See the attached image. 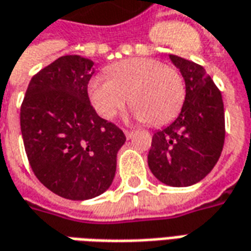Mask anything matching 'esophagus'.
Masks as SVG:
<instances>
[{
  "label": "esophagus",
  "mask_w": 251,
  "mask_h": 251,
  "mask_svg": "<svg viewBox=\"0 0 251 251\" xmlns=\"http://www.w3.org/2000/svg\"><path fill=\"white\" fill-rule=\"evenodd\" d=\"M133 134H134V133H133L131 130H125V136H126V138H127V140L133 137Z\"/></svg>",
  "instance_id": "obj_1"
}]
</instances>
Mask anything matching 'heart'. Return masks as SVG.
Wrapping results in <instances>:
<instances>
[{
    "label": "heart",
    "instance_id": "1",
    "mask_svg": "<svg viewBox=\"0 0 251 251\" xmlns=\"http://www.w3.org/2000/svg\"><path fill=\"white\" fill-rule=\"evenodd\" d=\"M107 76L91 80L88 96L96 113L111 120L129 103L133 115L150 125L171 121L185 100V84L176 68L153 58H129L107 69Z\"/></svg>",
    "mask_w": 251,
    "mask_h": 251
}]
</instances>
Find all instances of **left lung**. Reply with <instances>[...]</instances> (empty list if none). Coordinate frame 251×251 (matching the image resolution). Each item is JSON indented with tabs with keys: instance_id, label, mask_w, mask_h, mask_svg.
Segmentation results:
<instances>
[{
	"instance_id": "left-lung-1",
	"label": "left lung",
	"mask_w": 251,
	"mask_h": 251,
	"mask_svg": "<svg viewBox=\"0 0 251 251\" xmlns=\"http://www.w3.org/2000/svg\"><path fill=\"white\" fill-rule=\"evenodd\" d=\"M185 80L186 95L179 115L152 137L148 166L168 186H192L212 171L223 151L222 94L202 66L170 55Z\"/></svg>"
}]
</instances>
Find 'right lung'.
<instances>
[{
    "label": "right lung",
    "instance_id": "1",
    "mask_svg": "<svg viewBox=\"0 0 251 251\" xmlns=\"http://www.w3.org/2000/svg\"><path fill=\"white\" fill-rule=\"evenodd\" d=\"M94 61L64 55L28 84L20 126L36 178L61 197L94 199L113 183L117 155L126 137L91 106L88 83Z\"/></svg>",
    "mask_w": 251,
    "mask_h": 251
}]
</instances>
